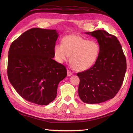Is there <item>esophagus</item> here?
<instances>
[{
  "mask_svg": "<svg viewBox=\"0 0 133 133\" xmlns=\"http://www.w3.org/2000/svg\"><path fill=\"white\" fill-rule=\"evenodd\" d=\"M71 75H73V73H72L71 71H70L69 70H67V76H70Z\"/></svg>",
  "mask_w": 133,
  "mask_h": 133,
  "instance_id": "1",
  "label": "esophagus"
}]
</instances>
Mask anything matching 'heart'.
Listing matches in <instances>:
<instances>
[{
  "label": "heart",
  "mask_w": 133,
  "mask_h": 133,
  "mask_svg": "<svg viewBox=\"0 0 133 133\" xmlns=\"http://www.w3.org/2000/svg\"><path fill=\"white\" fill-rule=\"evenodd\" d=\"M100 53L99 44L77 35H70L63 39L62 44L54 46L57 61L63 63L70 55V61L74 69L84 71L90 69L97 60Z\"/></svg>",
  "instance_id": "1"
}]
</instances>
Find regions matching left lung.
<instances>
[{"label": "left lung", "mask_w": 133, "mask_h": 133, "mask_svg": "<svg viewBox=\"0 0 133 133\" xmlns=\"http://www.w3.org/2000/svg\"><path fill=\"white\" fill-rule=\"evenodd\" d=\"M95 38L100 53L94 65L77 74L78 94L87 104H99L113 98L123 84L127 70L126 58L120 42L104 30L86 32Z\"/></svg>", "instance_id": "left-lung-1"}]
</instances>
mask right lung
I'll use <instances>...</instances> for the list:
<instances>
[{"label":"right lung","mask_w":133,"mask_h":133,"mask_svg":"<svg viewBox=\"0 0 133 133\" xmlns=\"http://www.w3.org/2000/svg\"><path fill=\"white\" fill-rule=\"evenodd\" d=\"M55 29L32 28L11 43L8 52V76L10 84L27 101L46 105L57 96L65 78V66L54 60L58 37Z\"/></svg>","instance_id":"obj_1"}]
</instances>
